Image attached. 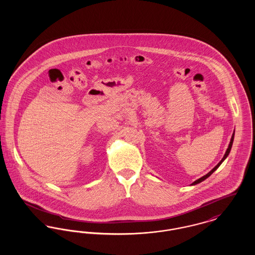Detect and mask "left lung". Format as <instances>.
Returning a JSON list of instances; mask_svg holds the SVG:
<instances>
[{
    "mask_svg": "<svg viewBox=\"0 0 255 255\" xmlns=\"http://www.w3.org/2000/svg\"><path fill=\"white\" fill-rule=\"evenodd\" d=\"M233 139H234V133H233V134H232V136H231V142H230V144H229V147H228V149H227V151H226V154H225V156L223 157V158L221 159V161H220L218 164H217V165H216V166H215V167H214L213 169L211 170L210 172H208V173H207L206 175H205V176H203V177H202V178H200V179H198L197 181H195V182H193V183H192L191 185H195V184H197V183H200V182H203V181H205V180H206V179H207V178H208V177H209V176H210V175H211V174H212V173H213V172H214L215 170L218 168L219 166L221 165V163H222V162H223V161H224V160H225V159L227 158V157L229 156V154H230V152H231V147H232V143H233Z\"/></svg>",
    "mask_w": 255,
    "mask_h": 255,
    "instance_id": "8db88e82",
    "label": "left lung"
}]
</instances>
